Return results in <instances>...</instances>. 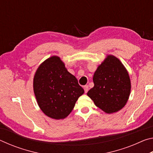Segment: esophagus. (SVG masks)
Wrapping results in <instances>:
<instances>
[{
    "label": "esophagus",
    "instance_id": "1",
    "mask_svg": "<svg viewBox=\"0 0 153 153\" xmlns=\"http://www.w3.org/2000/svg\"><path fill=\"white\" fill-rule=\"evenodd\" d=\"M84 91H85V93H87L88 91L89 90V87L88 85H86V86H84Z\"/></svg>",
    "mask_w": 153,
    "mask_h": 153
}]
</instances>
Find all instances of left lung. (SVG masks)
I'll return each instance as SVG.
<instances>
[{
  "instance_id": "1",
  "label": "left lung",
  "mask_w": 153,
  "mask_h": 153,
  "mask_svg": "<svg viewBox=\"0 0 153 153\" xmlns=\"http://www.w3.org/2000/svg\"><path fill=\"white\" fill-rule=\"evenodd\" d=\"M94 86L87 93L95 105L107 113L117 112L126 105L131 90L128 71L119 59L108 55L93 76Z\"/></svg>"
}]
</instances>
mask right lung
<instances>
[{
	"label": "right lung",
	"mask_w": 153,
	"mask_h": 153,
	"mask_svg": "<svg viewBox=\"0 0 153 153\" xmlns=\"http://www.w3.org/2000/svg\"><path fill=\"white\" fill-rule=\"evenodd\" d=\"M33 86L40 109L55 120L67 117L84 92L76 77L67 70L57 56L47 59L38 67Z\"/></svg>",
	"instance_id": "right-lung-1"
}]
</instances>
